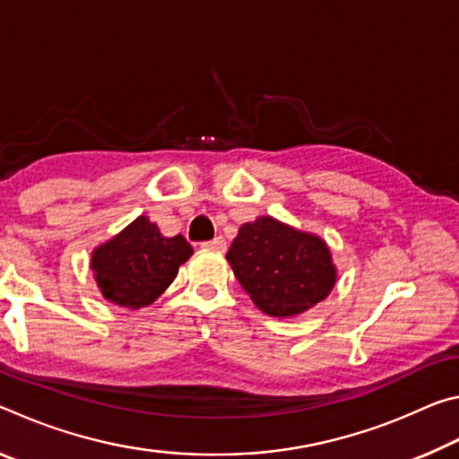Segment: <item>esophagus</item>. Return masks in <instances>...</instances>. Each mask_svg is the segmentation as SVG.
<instances>
[{"label":"esophagus","instance_id":"esophagus-1","mask_svg":"<svg viewBox=\"0 0 459 459\" xmlns=\"http://www.w3.org/2000/svg\"><path fill=\"white\" fill-rule=\"evenodd\" d=\"M202 248H208V251H216V253H224L227 251V240L222 237H216L212 240H208V243H202Z\"/></svg>","mask_w":459,"mask_h":459}]
</instances>
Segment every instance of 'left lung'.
<instances>
[{"label": "left lung", "mask_w": 459, "mask_h": 459, "mask_svg": "<svg viewBox=\"0 0 459 459\" xmlns=\"http://www.w3.org/2000/svg\"><path fill=\"white\" fill-rule=\"evenodd\" d=\"M227 261L253 304L273 317L307 312L328 298L338 279L330 247L322 237L273 216L245 222Z\"/></svg>", "instance_id": "obj_1"}]
</instances>
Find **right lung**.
<instances>
[{"instance_id":"obj_1","label":"right lung","mask_w":459,"mask_h":459,"mask_svg":"<svg viewBox=\"0 0 459 459\" xmlns=\"http://www.w3.org/2000/svg\"><path fill=\"white\" fill-rule=\"evenodd\" d=\"M182 235L164 237L158 224L137 216L126 229L91 253V271L100 295L127 309L152 306L192 257Z\"/></svg>"}]
</instances>
